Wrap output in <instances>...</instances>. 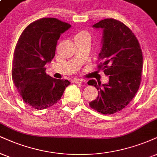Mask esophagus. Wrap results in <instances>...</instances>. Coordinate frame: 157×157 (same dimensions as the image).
Instances as JSON below:
<instances>
[{"label": "esophagus", "instance_id": "34e87169", "mask_svg": "<svg viewBox=\"0 0 157 157\" xmlns=\"http://www.w3.org/2000/svg\"><path fill=\"white\" fill-rule=\"evenodd\" d=\"M73 82L75 83V84H82L83 82V80L81 78H74L73 79Z\"/></svg>", "mask_w": 157, "mask_h": 157}]
</instances>
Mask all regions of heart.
Wrapping results in <instances>:
<instances>
[{
	"label": "heart",
	"mask_w": 157,
	"mask_h": 157,
	"mask_svg": "<svg viewBox=\"0 0 157 157\" xmlns=\"http://www.w3.org/2000/svg\"><path fill=\"white\" fill-rule=\"evenodd\" d=\"M84 38H90V33L87 31H85V30H82V31L78 32L75 36V40H81Z\"/></svg>",
	"instance_id": "b5f03b06"
}]
</instances>
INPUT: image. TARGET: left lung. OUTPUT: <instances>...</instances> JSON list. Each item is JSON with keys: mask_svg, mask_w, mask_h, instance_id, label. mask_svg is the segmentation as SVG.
Segmentation results:
<instances>
[{"mask_svg": "<svg viewBox=\"0 0 157 157\" xmlns=\"http://www.w3.org/2000/svg\"><path fill=\"white\" fill-rule=\"evenodd\" d=\"M103 29L102 47L100 53L101 62L98 69H102L109 76L106 84L95 86L98 96L90 106L102 114H113L124 108L138 92L141 82L143 53L135 35L127 25L115 19H105L93 25ZM88 82V83H89Z\"/></svg>", "mask_w": 157, "mask_h": 157, "instance_id": "1", "label": "left lung"}]
</instances>
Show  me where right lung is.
I'll return each instance as SVG.
<instances>
[{"label":"right lung","mask_w":157,"mask_h":157,"mask_svg":"<svg viewBox=\"0 0 157 157\" xmlns=\"http://www.w3.org/2000/svg\"><path fill=\"white\" fill-rule=\"evenodd\" d=\"M56 18H42L25 28L13 53L11 75L13 84L28 105L41 110L60 100L70 82L46 73L47 63L55 55L61 33L71 28Z\"/></svg>","instance_id":"right-lung-1"}]
</instances>
